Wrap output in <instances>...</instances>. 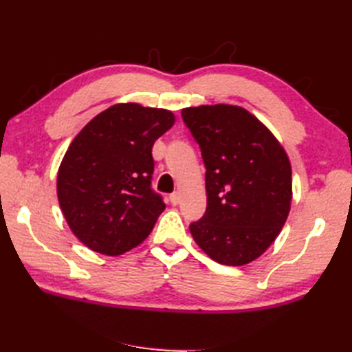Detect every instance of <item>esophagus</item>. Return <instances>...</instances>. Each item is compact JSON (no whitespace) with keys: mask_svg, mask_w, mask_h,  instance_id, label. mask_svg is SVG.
Instances as JSON below:
<instances>
[{"mask_svg":"<svg viewBox=\"0 0 352 352\" xmlns=\"http://www.w3.org/2000/svg\"><path fill=\"white\" fill-rule=\"evenodd\" d=\"M169 199H170V203L174 204V206L180 204V201H182V195H180V192H174V193H170Z\"/></svg>","mask_w":352,"mask_h":352,"instance_id":"1","label":"esophagus"}]
</instances>
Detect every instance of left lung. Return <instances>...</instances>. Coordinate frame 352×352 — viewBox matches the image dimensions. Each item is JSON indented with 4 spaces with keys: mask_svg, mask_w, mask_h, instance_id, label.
<instances>
[{
    "mask_svg": "<svg viewBox=\"0 0 352 352\" xmlns=\"http://www.w3.org/2000/svg\"><path fill=\"white\" fill-rule=\"evenodd\" d=\"M182 116L206 164L207 208L203 218L190 223V233L218 263H251L274 243L289 216V157L243 107H188Z\"/></svg>",
    "mask_w": 352,
    "mask_h": 352,
    "instance_id": "left-lung-1",
    "label": "left lung"
}]
</instances>
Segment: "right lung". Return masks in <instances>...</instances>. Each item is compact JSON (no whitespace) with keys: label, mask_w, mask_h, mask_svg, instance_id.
Masks as SVG:
<instances>
[{"label":"right lung","mask_w":352,"mask_h":352,"mask_svg":"<svg viewBox=\"0 0 352 352\" xmlns=\"http://www.w3.org/2000/svg\"><path fill=\"white\" fill-rule=\"evenodd\" d=\"M175 122L172 111L121 102L87 122L66 151L57 198L81 243L106 256L140 245L164 210L151 189L153 145Z\"/></svg>","instance_id":"add662e5"}]
</instances>
